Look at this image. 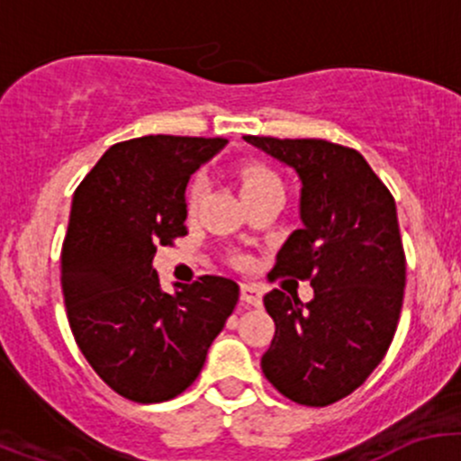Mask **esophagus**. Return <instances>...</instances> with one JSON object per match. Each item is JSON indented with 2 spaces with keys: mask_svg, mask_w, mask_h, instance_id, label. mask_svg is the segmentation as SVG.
<instances>
[{
  "mask_svg": "<svg viewBox=\"0 0 461 461\" xmlns=\"http://www.w3.org/2000/svg\"><path fill=\"white\" fill-rule=\"evenodd\" d=\"M240 301L249 308H260L263 305V292L252 283H240Z\"/></svg>",
  "mask_w": 461,
  "mask_h": 461,
  "instance_id": "34e87169",
  "label": "esophagus"
}]
</instances>
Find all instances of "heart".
Instances as JSON below:
<instances>
[{
  "label": "heart",
  "instance_id": "1",
  "mask_svg": "<svg viewBox=\"0 0 461 461\" xmlns=\"http://www.w3.org/2000/svg\"><path fill=\"white\" fill-rule=\"evenodd\" d=\"M269 183H278V178L272 174V171L265 169V167L248 165V167H243V169H240V189H243V194L252 192V189L263 187V185H269ZM203 189H204L203 178L194 180L192 187H189V192H187L189 209L196 207L198 201H201Z\"/></svg>",
  "mask_w": 461,
  "mask_h": 461
}]
</instances>
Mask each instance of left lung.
Returning <instances> with one entry per match:
<instances>
[{
    "mask_svg": "<svg viewBox=\"0 0 461 461\" xmlns=\"http://www.w3.org/2000/svg\"><path fill=\"white\" fill-rule=\"evenodd\" d=\"M245 142L296 171L299 216L272 276L314 287L310 303L272 290L263 303L274 339L260 359L269 384L303 406L355 393L393 343L406 287V257L393 194L355 149L328 140Z\"/></svg>",
    "mask_w": 461,
    "mask_h": 461,
    "instance_id": "8db88e82",
    "label": "left lung"
}]
</instances>
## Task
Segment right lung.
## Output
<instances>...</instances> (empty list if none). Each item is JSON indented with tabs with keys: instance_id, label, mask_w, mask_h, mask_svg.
Returning <instances> with one entry per match:
<instances>
[{
	"instance_id": "1",
	"label": "right lung",
	"mask_w": 461,
	"mask_h": 461,
	"mask_svg": "<svg viewBox=\"0 0 461 461\" xmlns=\"http://www.w3.org/2000/svg\"><path fill=\"white\" fill-rule=\"evenodd\" d=\"M225 138L118 142L76 189L62 248V292L77 348L97 376L138 403L174 399L201 375L239 303L231 278L160 287L156 248L187 234L185 189Z\"/></svg>"
}]
</instances>
